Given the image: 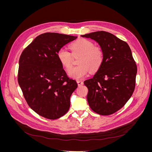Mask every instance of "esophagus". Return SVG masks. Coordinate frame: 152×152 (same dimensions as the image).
<instances>
[{
	"label": "esophagus",
	"instance_id": "esophagus-1",
	"mask_svg": "<svg viewBox=\"0 0 152 152\" xmlns=\"http://www.w3.org/2000/svg\"><path fill=\"white\" fill-rule=\"evenodd\" d=\"M77 84L79 86H81L82 85L84 84V82L82 81H80V80H77Z\"/></svg>",
	"mask_w": 152,
	"mask_h": 152
}]
</instances>
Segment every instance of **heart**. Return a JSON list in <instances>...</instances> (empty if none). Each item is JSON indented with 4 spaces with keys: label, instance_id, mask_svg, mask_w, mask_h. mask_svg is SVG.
<instances>
[{
    "label": "heart",
    "instance_id": "obj_1",
    "mask_svg": "<svg viewBox=\"0 0 152 152\" xmlns=\"http://www.w3.org/2000/svg\"><path fill=\"white\" fill-rule=\"evenodd\" d=\"M70 53L65 49L58 50L57 57L61 66L66 70H69L72 63V56L80 55L78 61L80 65L68 72L72 79H81L89 74L90 71L96 72L102 67L104 61V51L102 48L94 45L92 41L86 39H79L70 45Z\"/></svg>",
    "mask_w": 152,
    "mask_h": 152
}]
</instances>
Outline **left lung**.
Masks as SVG:
<instances>
[{"instance_id":"left-lung-1","label":"left lung","mask_w":152,"mask_h":152,"mask_svg":"<svg viewBox=\"0 0 152 152\" xmlns=\"http://www.w3.org/2000/svg\"><path fill=\"white\" fill-rule=\"evenodd\" d=\"M81 36L96 41L104 56L99 70L84 82L87 102L96 113L110 115L122 108L134 91L136 62L129 45L112 34L99 31Z\"/></svg>"}]
</instances>
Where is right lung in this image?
I'll return each instance as SVG.
<instances>
[{"mask_svg":"<svg viewBox=\"0 0 152 152\" xmlns=\"http://www.w3.org/2000/svg\"><path fill=\"white\" fill-rule=\"evenodd\" d=\"M77 37L42 34L22 52L18 81L29 107L39 115L55 120L66 114L70 98L77 87L59 62L57 53Z\"/></svg>","mask_w":152,"mask_h":152,"instance_id":"add662e5","label":"right lung"}]
</instances>
